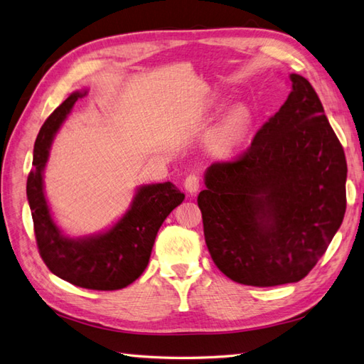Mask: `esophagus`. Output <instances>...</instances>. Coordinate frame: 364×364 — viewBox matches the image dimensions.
<instances>
[{
    "label": "esophagus",
    "mask_w": 364,
    "mask_h": 364,
    "mask_svg": "<svg viewBox=\"0 0 364 364\" xmlns=\"http://www.w3.org/2000/svg\"><path fill=\"white\" fill-rule=\"evenodd\" d=\"M183 187H185V190H187L188 193H196L199 190V187H200L199 176L198 174H190V176L185 177Z\"/></svg>",
    "instance_id": "1"
}]
</instances>
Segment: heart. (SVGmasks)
<instances>
[{"label":"heart","mask_w":364,"mask_h":364,"mask_svg":"<svg viewBox=\"0 0 364 364\" xmlns=\"http://www.w3.org/2000/svg\"><path fill=\"white\" fill-rule=\"evenodd\" d=\"M245 123L246 119L241 112L232 114L228 119L224 121L223 126L218 129V132L215 135L216 146L223 151H229L232 148H235L238 141L241 140V136H243Z\"/></svg>","instance_id":"b5f03b06"}]
</instances>
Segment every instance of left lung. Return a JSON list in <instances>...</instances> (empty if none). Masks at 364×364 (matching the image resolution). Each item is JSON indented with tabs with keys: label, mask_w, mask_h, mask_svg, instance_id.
<instances>
[{
	"label": "left lung",
	"mask_w": 364,
	"mask_h": 364,
	"mask_svg": "<svg viewBox=\"0 0 364 364\" xmlns=\"http://www.w3.org/2000/svg\"><path fill=\"white\" fill-rule=\"evenodd\" d=\"M238 157L215 161L199 193L212 260L241 285L302 280L346 213L344 149L305 77Z\"/></svg>",
	"instance_id": "1"
}]
</instances>
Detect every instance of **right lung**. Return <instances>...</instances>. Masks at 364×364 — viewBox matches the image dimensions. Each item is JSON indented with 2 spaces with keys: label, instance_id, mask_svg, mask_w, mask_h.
I'll list each match as a JSON object with an SVG mask.
<instances>
[{
  "label": "right lung",
  "instance_id": "add662e5",
  "mask_svg": "<svg viewBox=\"0 0 364 364\" xmlns=\"http://www.w3.org/2000/svg\"><path fill=\"white\" fill-rule=\"evenodd\" d=\"M82 96L79 92L70 95L40 127L26 195L38 254L48 269L76 287L114 291L131 285L146 269L160 225L185 196L171 182L146 185L136 193L131 210L109 232L87 240L60 235L43 195L42 173L54 134Z\"/></svg>",
  "mask_w": 364,
  "mask_h": 364
}]
</instances>
